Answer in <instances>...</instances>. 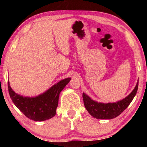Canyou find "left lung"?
Returning a JSON list of instances; mask_svg holds the SVG:
<instances>
[{
	"mask_svg": "<svg viewBox=\"0 0 147 147\" xmlns=\"http://www.w3.org/2000/svg\"><path fill=\"white\" fill-rule=\"evenodd\" d=\"M138 87V80L134 90L129 95L120 101L113 103H102L91 99L87 94L83 93L84 103L90 115L97 119H112L119 116L129 106L135 96Z\"/></svg>",
	"mask_w": 147,
	"mask_h": 147,
	"instance_id": "1",
	"label": "left lung"
}]
</instances>
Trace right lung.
Masks as SVG:
<instances>
[{
	"instance_id": "obj_1",
	"label": "right lung",
	"mask_w": 147,
	"mask_h": 147,
	"mask_svg": "<svg viewBox=\"0 0 147 147\" xmlns=\"http://www.w3.org/2000/svg\"><path fill=\"white\" fill-rule=\"evenodd\" d=\"M70 80V78L62 80L35 97H27L15 93L10 86L9 81L8 88L12 101L20 111L29 119L40 122L49 119L55 115L60 92Z\"/></svg>"
}]
</instances>
